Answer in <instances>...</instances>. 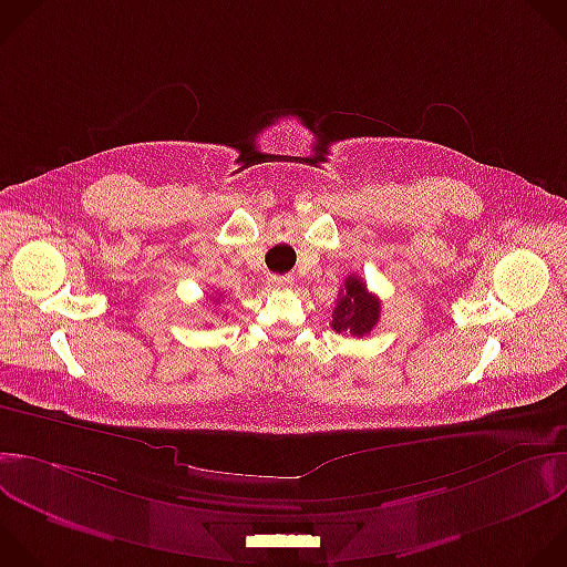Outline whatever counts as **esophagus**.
Instances as JSON below:
<instances>
[{"mask_svg":"<svg viewBox=\"0 0 567 567\" xmlns=\"http://www.w3.org/2000/svg\"><path fill=\"white\" fill-rule=\"evenodd\" d=\"M269 287L271 289H289V287H293V278L291 276H271Z\"/></svg>","mask_w":567,"mask_h":567,"instance_id":"obj_1","label":"esophagus"}]
</instances>
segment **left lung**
Wrapping results in <instances>:
<instances>
[{
  "mask_svg": "<svg viewBox=\"0 0 567 567\" xmlns=\"http://www.w3.org/2000/svg\"><path fill=\"white\" fill-rule=\"evenodd\" d=\"M379 318L381 300L367 291V285L358 276H347L331 311V329L362 338L379 324Z\"/></svg>",
  "mask_w": 567,
  "mask_h": 567,
  "instance_id": "left-lung-1",
  "label": "left lung"
}]
</instances>
